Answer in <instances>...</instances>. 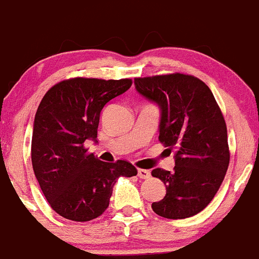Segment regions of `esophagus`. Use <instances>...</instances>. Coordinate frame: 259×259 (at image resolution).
I'll list each match as a JSON object with an SVG mask.
<instances>
[{"label":"esophagus","mask_w":259,"mask_h":259,"mask_svg":"<svg viewBox=\"0 0 259 259\" xmlns=\"http://www.w3.org/2000/svg\"><path fill=\"white\" fill-rule=\"evenodd\" d=\"M137 176H139L140 179H149V177H150V172H149L148 169L139 168V169H137Z\"/></svg>","instance_id":"obj_1"}]
</instances>
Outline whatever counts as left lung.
Returning <instances> with one entry per match:
<instances>
[{
  "instance_id": "obj_1",
  "label": "left lung",
  "mask_w": 259,
  "mask_h": 259,
  "mask_svg": "<svg viewBox=\"0 0 259 259\" xmlns=\"http://www.w3.org/2000/svg\"><path fill=\"white\" fill-rule=\"evenodd\" d=\"M139 94L160 108L159 141L176 148L172 172L155 168L167 194L151 204L154 212L169 220L198 214L212 201L230 163L227 128L209 87L199 78L181 73L135 78Z\"/></svg>"
}]
</instances>
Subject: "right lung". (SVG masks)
<instances>
[{"label": "right lung", "mask_w": 259, "mask_h": 259, "mask_svg": "<svg viewBox=\"0 0 259 259\" xmlns=\"http://www.w3.org/2000/svg\"><path fill=\"white\" fill-rule=\"evenodd\" d=\"M132 79L70 78L52 86L34 117L32 165L51 208L66 220L86 222L109 207L119 177L137 169L125 160L101 162L87 153L84 141H96L106 103L127 91Z\"/></svg>", "instance_id": "right-lung-1"}]
</instances>
